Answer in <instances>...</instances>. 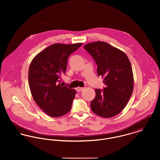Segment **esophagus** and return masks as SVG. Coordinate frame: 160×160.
Listing matches in <instances>:
<instances>
[{
	"label": "esophagus",
	"mask_w": 160,
	"mask_h": 160,
	"mask_svg": "<svg viewBox=\"0 0 160 160\" xmlns=\"http://www.w3.org/2000/svg\"><path fill=\"white\" fill-rule=\"evenodd\" d=\"M84 88H81V87H78V88H77L76 89V91L78 92H81L82 91H83L84 90Z\"/></svg>",
	"instance_id": "obj_1"
}]
</instances>
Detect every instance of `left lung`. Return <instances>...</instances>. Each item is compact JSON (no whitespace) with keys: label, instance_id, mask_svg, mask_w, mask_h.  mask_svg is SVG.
Instances as JSON below:
<instances>
[{"label":"left lung","instance_id":"obj_1","mask_svg":"<svg viewBox=\"0 0 160 160\" xmlns=\"http://www.w3.org/2000/svg\"><path fill=\"white\" fill-rule=\"evenodd\" d=\"M84 47L95 61L98 76L104 78L106 85L103 91L95 90L92 111L103 118L114 116L125 108L133 92L134 76L129 59L124 52L105 42H93Z\"/></svg>","mask_w":160,"mask_h":160}]
</instances>
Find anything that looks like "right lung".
<instances>
[{
	"label": "right lung",
	"mask_w": 160,
	"mask_h": 160,
	"mask_svg": "<svg viewBox=\"0 0 160 160\" xmlns=\"http://www.w3.org/2000/svg\"><path fill=\"white\" fill-rule=\"evenodd\" d=\"M82 43L54 44L39 52L31 61L29 72V86L37 105L51 117L57 118L71 110L76 90L60 84L65 73L69 56Z\"/></svg>",
	"instance_id": "right-lung-1"
}]
</instances>
